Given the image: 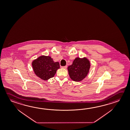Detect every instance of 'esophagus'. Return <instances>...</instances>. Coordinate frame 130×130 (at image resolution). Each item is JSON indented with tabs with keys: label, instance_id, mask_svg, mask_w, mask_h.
Returning <instances> with one entry per match:
<instances>
[{
	"label": "esophagus",
	"instance_id": "34e87169",
	"mask_svg": "<svg viewBox=\"0 0 130 130\" xmlns=\"http://www.w3.org/2000/svg\"><path fill=\"white\" fill-rule=\"evenodd\" d=\"M62 68H64V69H66L67 68V66L66 65V66H62Z\"/></svg>",
	"mask_w": 130,
	"mask_h": 130
}]
</instances>
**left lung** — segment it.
<instances>
[{
	"label": "left lung",
	"mask_w": 130,
	"mask_h": 130,
	"mask_svg": "<svg viewBox=\"0 0 130 130\" xmlns=\"http://www.w3.org/2000/svg\"><path fill=\"white\" fill-rule=\"evenodd\" d=\"M90 68V62L86 58L75 59L73 64L68 68L69 75L72 79L78 82L86 77Z\"/></svg>",
	"instance_id": "left-lung-1"
}]
</instances>
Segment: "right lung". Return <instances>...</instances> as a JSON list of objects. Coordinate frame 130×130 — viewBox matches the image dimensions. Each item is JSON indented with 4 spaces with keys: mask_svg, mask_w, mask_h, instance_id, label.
<instances>
[{
    "mask_svg": "<svg viewBox=\"0 0 130 130\" xmlns=\"http://www.w3.org/2000/svg\"><path fill=\"white\" fill-rule=\"evenodd\" d=\"M32 65L35 74L44 80L53 77L60 68L59 62H54L49 56L40 57L33 61Z\"/></svg>",
    "mask_w": 130,
    "mask_h": 130,
    "instance_id": "add662e5",
    "label": "right lung"
}]
</instances>
